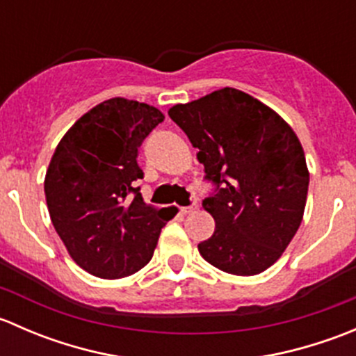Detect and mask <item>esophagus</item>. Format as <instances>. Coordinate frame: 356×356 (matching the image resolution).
Segmentation results:
<instances>
[{"instance_id": "34e87169", "label": "esophagus", "mask_w": 356, "mask_h": 356, "mask_svg": "<svg viewBox=\"0 0 356 356\" xmlns=\"http://www.w3.org/2000/svg\"><path fill=\"white\" fill-rule=\"evenodd\" d=\"M198 207H200V204L195 201V203H191V204H189V207H182L181 211H182V213H184V215H188V213H191V211L198 210Z\"/></svg>"}]
</instances>
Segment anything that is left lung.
<instances>
[{"label":"left lung","mask_w":356,"mask_h":356,"mask_svg":"<svg viewBox=\"0 0 356 356\" xmlns=\"http://www.w3.org/2000/svg\"><path fill=\"white\" fill-rule=\"evenodd\" d=\"M168 117L198 148L213 186L203 207L215 232L198 245L201 257L227 274L267 270L296 234L307 203L310 175L293 129L232 88L172 106Z\"/></svg>","instance_id":"obj_1"}]
</instances>
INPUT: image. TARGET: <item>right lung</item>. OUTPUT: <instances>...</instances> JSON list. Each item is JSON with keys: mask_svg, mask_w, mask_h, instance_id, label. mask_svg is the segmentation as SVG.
<instances>
[{"mask_svg": "<svg viewBox=\"0 0 356 356\" xmlns=\"http://www.w3.org/2000/svg\"><path fill=\"white\" fill-rule=\"evenodd\" d=\"M155 106L111 98L82 115L58 143L44 179L49 217L75 264L102 279L141 270L167 208L143 201L138 149L163 122Z\"/></svg>", "mask_w": 356, "mask_h": 356, "instance_id": "obj_1", "label": "right lung"}]
</instances>
